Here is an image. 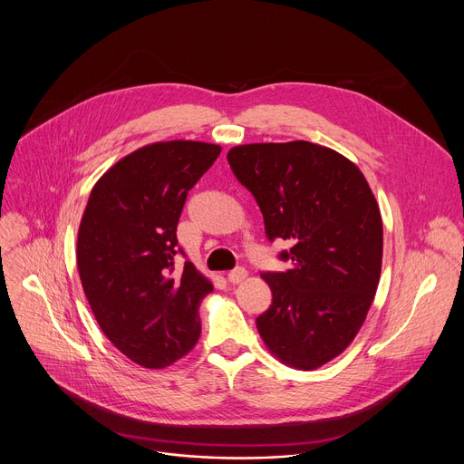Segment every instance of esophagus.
<instances>
[{
    "mask_svg": "<svg viewBox=\"0 0 464 464\" xmlns=\"http://www.w3.org/2000/svg\"><path fill=\"white\" fill-rule=\"evenodd\" d=\"M246 277H247V272H246L244 268H237V270H233V272H229V274H227V281H229V283H233V285L242 283Z\"/></svg>",
    "mask_w": 464,
    "mask_h": 464,
    "instance_id": "obj_1",
    "label": "esophagus"
}]
</instances>
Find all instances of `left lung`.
<instances>
[{
	"instance_id": "8db88e82",
	"label": "left lung",
	"mask_w": 464,
	"mask_h": 464,
	"mask_svg": "<svg viewBox=\"0 0 464 464\" xmlns=\"http://www.w3.org/2000/svg\"><path fill=\"white\" fill-rule=\"evenodd\" d=\"M227 161L268 238L292 244L279 255L290 268L260 276L274 299L258 334L283 363L317 369L353 343L372 304L383 251L376 198L351 160L308 141L238 145Z\"/></svg>"
}]
</instances>
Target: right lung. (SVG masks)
Listing matches in <instances>:
<instances>
[{
  "label": "right lung",
  "instance_id": "add662e5",
  "mask_svg": "<svg viewBox=\"0 0 464 464\" xmlns=\"http://www.w3.org/2000/svg\"><path fill=\"white\" fill-rule=\"evenodd\" d=\"M222 147L160 141L119 160L93 185L77 238V268L106 338L134 363L163 369L200 338L213 283L185 262L172 276L187 192Z\"/></svg>",
  "mask_w": 464,
  "mask_h": 464
}]
</instances>
